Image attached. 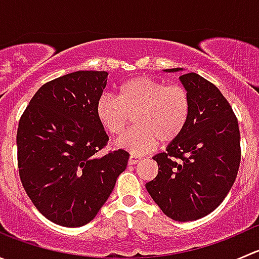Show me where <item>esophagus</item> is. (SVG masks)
<instances>
[{
  "instance_id": "34e87169",
  "label": "esophagus",
  "mask_w": 259,
  "mask_h": 259,
  "mask_svg": "<svg viewBox=\"0 0 259 259\" xmlns=\"http://www.w3.org/2000/svg\"><path fill=\"white\" fill-rule=\"evenodd\" d=\"M140 160H142V156L137 155V154H132V155H130V158H129V164H130V165H134V164L139 163Z\"/></svg>"
}]
</instances>
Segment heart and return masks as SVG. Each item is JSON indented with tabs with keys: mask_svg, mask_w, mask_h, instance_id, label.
Segmentation results:
<instances>
[{
	"mask_svg": "<svg viewBox=\"0 0 259 259\" xmlns=\"http://www.w3.org/2000/svg\"><path fill=\"white\" fill-rule=\"evenodd\" d=\"M190 111L192 99L184 86L146 76L127 80L117 98L105 94L96 103L99 121L115 137L124 134L134 115L135 126L117 144L137 154L151 150L158 142L176 140L184 132Z\"/></svg>",
	"mask_w": 259,
	"mask_h": 259,
	"instance_id": "1",
	"label": "heart"
}]
</instances>
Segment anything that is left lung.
Here are the masks:
<instances>
[{"label":"left lung","instance_id":"left-lung-1","mask_svg":"<svg viewBox=\"0 0 259 259\" xmlns=\"http://www.w3.org/2000/svg\"><path fill=\"white\" fill-rule=\"evenodd\" d=\"M179 79L192 99L189 121L165 153L153 156L159 171L145 187L165 215L192 222L211 213L231 190L241 164V134L231 104L214 83L195 72Z\"/></svg>","mask_w":259,"mask_h":259}]
</instances>
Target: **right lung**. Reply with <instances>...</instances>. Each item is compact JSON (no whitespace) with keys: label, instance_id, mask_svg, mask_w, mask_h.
Instances as JSON below:
<instances>
[{"label":"right lung","instance_id":"add662e5","mask_svg":"<svg viewBox=\"0 0 259 259\" xmlns=\"http://www.w3.org/2000/svg\"><path fill=\"white\" fill-rule=\"evenodd\" d=\"M106 71H76L44 83L17 129L21 183L38 211L64 227L95 218L125 170L129 153L109 142L96 116Z\"/></svg>","mask_w":259,"mask_h":259}]
</instances>
